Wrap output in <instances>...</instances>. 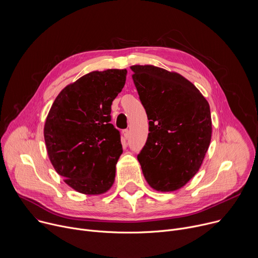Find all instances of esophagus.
<instances>
[{"mask_svg": "<svg viewBox=\"0 0 258 258\" xmlns=\"http://www.w3.org/2000/svg\"><path fill=\"white\" fill-rule=\"evenodd\" d=\"M130 134H131V133H130V130H124V131H123V137H124L125 139H127V138L130 137Z\"/></svg>", "mask_w": 258, "mask_h": 258, "instance_id": "obj_1", "label": "esophagus"}]
</instances>
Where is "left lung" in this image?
<instances>
[{
	"instance_id": "left-lung-1",
	"label": "left lung",
	"mask_w": 258,
	"mask_h": 258,
	"mask_svg": "<svg viewBox=\"0 0 258 258\" xmlns=\"http://www.w3.org/2000/svg\"><path fill=\"white\" fill-rule=\"evenodd\" d=\"M133 81L149 120V134L138 155L143 174L157 191H175L199 170L211 140L209 104L176 72L134 65Z\"/></svg>"
}]
</instances>
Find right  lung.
Returning a JSON list of instances; mask_svg holds the SVG:
<instances>
[{
	"mask_svg": "<svg viewBox=\"0 0 258 258\" xmlns=\"http://www.w3.org/2000/svg\"><path fill=\"white\" fill-rule=\"evenodd\" d=\"M126 73V69L88 73L60 92L47 116L44 137L51 163L80 193L103 194L114 182L122 146L110 113Z\"/></svg>",
	"mask_w": 258,
	"mask_h": 258,
	"instance_id": "1",
	"label": "right lung"
}]
</instances>
